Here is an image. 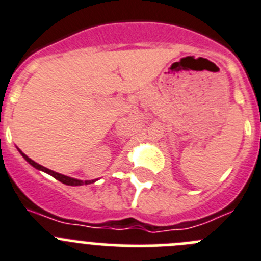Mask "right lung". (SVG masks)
<instances>
[{"instance_id": "1", "label": "right lung", "mask_w": 261, "mask_h": 261, "mask_svg": "<svg viewBox=\"0 0 261 261\" xmlns=\"http://www.w3.org/2000/svg\"><path fill=\"white\" fill-rule=\"evenodd\" d=\"M18 150H19V152H20V154L23 155L24 160H25L27 162H28V164L31 165V166H33V167H35V169L40 170V171H43V172H46V174L51 175V176L55 177V179H57V180H59L60 182H63V184H65V186H72V187L87 186V184H91V182H95L97 180V179L96 180H80V179H74V177L67 176V175L59 174V172H55V171H53V170H48V169H46V167H43V166H41V165H38L37 162H35V161H33V160H31V158H29L28 155L24 154V153L21 152V150L19 149V148H18Z\"/></svg>"}]
</instances>
